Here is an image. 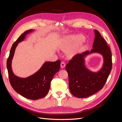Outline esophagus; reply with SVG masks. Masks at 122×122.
Listing matches in <instances>:
<instances>
[{
  "mask_svg": "<svg viewBox=\"0 0 122 122\" xmlns=\"http://www.w3.org/2000/svg\"><path fill=\"white\" fill-rule=\"evenodd\" d=\"M66 66V64L64 61H61V68H64Z\"/></svg>",
  "mask_w": 122,
  "mask_h": 122,
  "instance_id": "obj_1",
  "label": "esophagus"
}]
</instances>
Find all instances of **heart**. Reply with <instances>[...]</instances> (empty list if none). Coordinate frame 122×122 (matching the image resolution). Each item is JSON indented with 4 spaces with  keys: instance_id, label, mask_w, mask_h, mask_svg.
<instances>
[{
    "instance_id": "heart-1",
    "label": "heart",
    "mask_w": 122,
    "mask_h": 122,
    "mask_svg": "<svg viewBox=\"0 0 122 122\" xmlns=\"http://www.w3.org/2000/svg\"><path fill=\"white\" fill-rule=\"evenodd\" d=\"M84 42L85 38L82 36L74 35H69L65 38L64 43L61 47V48L64 50H66L74 45L72 48L67 51V52L68 56L72 57L78 52Z\"/></svg>"
}]
</instances>
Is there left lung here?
Returning <instances> with one entry per match:
<instances>
[{
	"mask_svg": "<svg viewBox=\"0 0 122 122\" xmlns=\"http://www.w3.org/2000/svg\"><path fill=\"white\" fill-rule=\"evenodd\" d=\"M94 32L93 48L91 51L76 54L66 66L70 91L77 98H87L101 90L112 71V56L110 48L99 32L96 29ZM94 53L101 54L104 61L102 68L97 72L90 71L85 66L84 58Z\"/></svg>",
	"mask_w": 122,
	"mask_h": 122,
	"instance_id": "1",
	"label": "left lung"
}]
</instances>
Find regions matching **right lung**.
I'll use <instances>...</instances> for the list:
<instances>
[{"label":"right lung","mask_w":122,"mask_h":122,"mask_svg":"<svg viewBox=\"0 0 122 122\" xmlns=\"http://www.w3.org/2000/svg\"><path fill=\"white\" fill-rule=\"evenodd\" d=\"M33 31L29 29L25 31L13 44L7 60L6 67L10 82L13 89L24 98L37 100L45 97L48 93L51 80L55 73L60 70L61 60L45 62L39 71L27 78H20L14 74L12 69V61L16 48L18 43L24 40L26 35Z\"/></svg>","instance_id":"1"}]
</instances>
